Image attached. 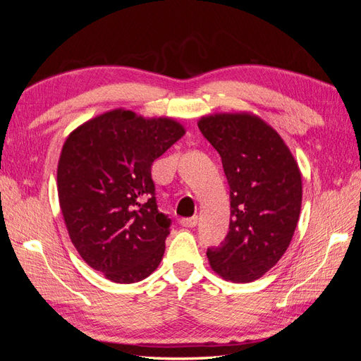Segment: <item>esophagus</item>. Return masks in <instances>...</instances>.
<instances>
[{
    "mask_svg": "<svg viewBox=\"0 0 361 361\" xmlns=\"http://www.w3.org/2000/svg\"><path fill=\"white\" fill-rule=\"evenodd\" d=\"M180 226L183 227H195L197 226V216H188V218H180Z\"/></svg>",
    "mask_w": 361,
    "mask_h": 361,
    "instance_id": "1",
    "label": "esophagus"
}]
</instances>
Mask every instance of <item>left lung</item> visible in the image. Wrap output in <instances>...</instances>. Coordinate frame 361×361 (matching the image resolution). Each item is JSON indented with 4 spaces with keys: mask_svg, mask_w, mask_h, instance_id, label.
Returning <instances> with one entry per match:
<instances>
[{
    "mask_svg": "<svg viewBox=\"0 0 361 361\" xmlns=\"http://www.w3.org/2000/svg\"><path fill=\"white\" fill-rule=\"evenodd\" d=\"M199 129L220 154L231 188L227 236L206 256L226 280H257L290 244L301 211L300 169L285 141L256 116H207Z\"/></svg>",
    "mask_w": 361,
    "mask_h": 361,
    "instance_id": "left-lung-1",
    "label": "left lung"
}]
</instances>
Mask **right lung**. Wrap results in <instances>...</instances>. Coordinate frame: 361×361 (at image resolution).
Instances as JSON below:
<instances>
[{
  "mask_svg": "<svg viewBox=\"0 0 361 361\" xmlns=\"http://www.w3.org/2000/svg\"><path fill=\"white\" fill-rule=\"evenodd\" d=\"M183 134L171 118L113 110L64 143L57 170L64 223L85 264L108 280L135 283L158 268L171 220L158 211L150 170Z\"/></svg>",
  "mask_w": 361,
  "mask_h": 361,
  "instance_id": "right-lung-1",
  "label": "right lung"
}]
</instances>
